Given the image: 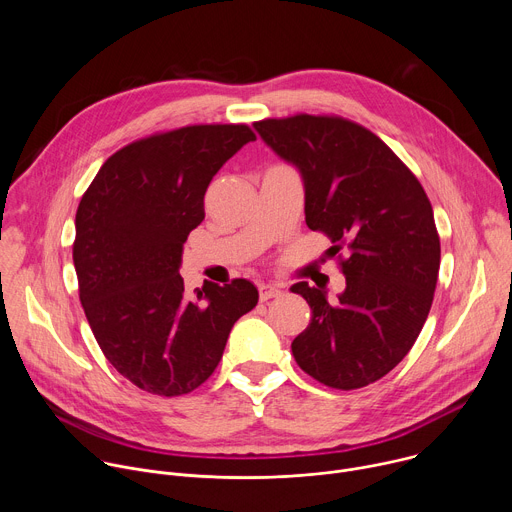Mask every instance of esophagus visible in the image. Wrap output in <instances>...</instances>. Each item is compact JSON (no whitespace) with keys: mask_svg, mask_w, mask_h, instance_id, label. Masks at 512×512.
Segmentation results:
<instances>
[{"mask_svg":"<svg viewBox=\"0 0 512 512\" xmlns=\"http://www.w3.org/2000/svg\"><path fill=\"white\" fill-rule=\"evenodd\" d=\"M279 296H283V291L277 285H269V283L259 285V300L261 302H267V300H273Z\"/></svg>","mask_w":512,"mask_h":512,"instance_id":"34e87169","label":"esophagus"}]
</instances>
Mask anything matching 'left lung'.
<instances>
[{
	"label": "left lung",
	"mask_w": 512,
	"mask_h": 512,
	"mask_svg": "<svg viewBox=\"0 0 512 512\" xmlns=\"http://www.w3.org/2000/svg\"><path fill=\"white\" fill-rule=\"evenodd\" d=\"M255 129L300 170L306 225L332 241V255L348 249L336 302L308 281L291 285L312 308L291 352L326 387H367L397 367L427 320L440 271L431 202L389 145L354 121L300 113Z\"/></svg>",
	"instance_id": "left-lung-1"
}]
</instances>
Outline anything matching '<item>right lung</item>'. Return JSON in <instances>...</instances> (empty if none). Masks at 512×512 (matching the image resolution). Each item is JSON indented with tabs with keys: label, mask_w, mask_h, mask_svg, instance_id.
Listing matches in <instances>:
<instances>
[{
	"label": "right lung",
	"mask_w": 512,
	"mask_h": 512,
	"mask_svg": "<svg viewBox=\"0 0 512 512\" xmlns=\"http://www.w3.org/2000/svg\"><path fill=\"white\" fill-rule=\"evenodd\" d=\"M249 141L243 123L154 133L115 152L81 198L79 298L105 358L143 391L178 397L200 387L235 322L257 306L247 279L208 281L188 296L178 273L210 180Z\"/></svg>",
	"instance_id": "1"
}]
</instances>
